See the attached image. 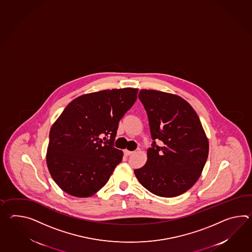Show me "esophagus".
Returning a JSON list of instances; mask_svg holds the SVG:
<instances>
[{
	"instance_id": "1",
	"label": "esophagus",
	"mask_w": 252,
	"mask_h": 252,
	"mask_svg": "<svg viewBox=\"0 0 252 252\" xmlns=\"http://www.w3.org/2000/svg\"><path fill=\"white\" fill-rule=\"evenodd\" d=\"M133 153H134V152L128 151V150H125V151H124V154H125V156H126V157H129V156H131Z\"/></svg>"
}]
</instances>
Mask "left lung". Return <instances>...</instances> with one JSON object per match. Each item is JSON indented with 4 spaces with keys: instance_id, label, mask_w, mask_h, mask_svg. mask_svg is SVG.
Instances as JSON below:
<instances>
[{
    "instance_id": "obj_1",
    "label": "left lung",
    "mask_w": 252,
    "mask_h": 252,
    "mask_svg": "<svg viewBox=\"0 0 252 252\" xmlns=\"http://www.w3.org/2000/svg\"><path fill=\"white\" fill-rule=\"evenodd\" d=\"M153 144L147 161L134 174L152 193L175 197L189 190L201 176L207 161L209 142L200 118L179 95L153 90H140ZM159 139L161 146L155 141Z\"/></svg>"
}]
</instances>
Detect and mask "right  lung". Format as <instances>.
<instances>
[{"mask_svg": "<svg viewBox=\"0 0 252 252\" xmlns=\"http://www.w3.org/2000/svg\"><path fill=\"white\" fill-rule=\"evenodd\" d=\"M137 92L132 88L102 90L80 95L66 106L51 126L46 156L51 177L62 190L83 198L106 185L123 157L114 147L118 123Z\"/></svg>", "mask_w": 252, "mask_h": 252, "instance_id": "add662e5", "label": "right lung"}]
</instances>
